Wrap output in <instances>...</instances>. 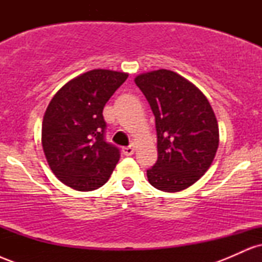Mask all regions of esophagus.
<instances>
[{"label": "esophagus", "mask_w": 262, "mask_h": 262, "mask_svg": "<svg viewBox=\"0 0 262 262\" xmlns=\"http://www.w3.org/2000/svg\"><path fill=\"white\" fill-rule=\"evenodd\" d=\"M134 150L135 149L133 148V146H125V148L122 149V151L125 156H130V155L134 154Z\"/></svg>", "instance_id": "34e87169"}]
</instances>
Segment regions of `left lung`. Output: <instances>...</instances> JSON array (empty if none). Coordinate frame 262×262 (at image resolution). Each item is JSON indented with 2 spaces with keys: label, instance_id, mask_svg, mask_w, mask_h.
Wrapping results in <instances>:
<instances>
[{
  "label": "left lung",
  "instance_id": "1",
  "mask_svg": "<svg viewBox=\"0 0 262 262\" xmlns=\"http://www.w3.org/2000/svg\"><path fill=\"white\" fill-rule=\"evenodd\" d=\"M134 82L155 116L158 161L148 181L164 192H180L202 177L219 145V128L208 100L198 87L171 70L138 75Z\"/></svg>",
  "mask_w": 262,
  "mask_h": 262
}]
</instances>
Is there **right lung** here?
<instances>
[{
  "label": "right lung",
  "instance_id": "right-lung-1",
  "mask_svg": "<svg viewBox=\"0 0 262 262\" xmlns=\"http://www.w3.org/2000/svg\"><path fill=\"white\" fill-rule=\"evenodd\" d=\"M127 73L95 69L65 83L50 101L41 124V145L53 173L76 191L108 181L119 149L104 140L103 107Z\"/></svg>",
  "mask_w": 262,
  "mask_h": 262
}]
</instances>
